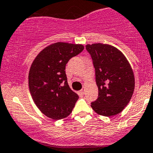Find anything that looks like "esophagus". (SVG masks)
I'll return each mask as SVG.
<instances>
[{
	"label": "esophagus",
	"instance_id": "34e87169",
	"mask_svg": "<svg viewBox=\"0 0 153 153\" xmlns=\"http://www.w3.org/2000/svg\"><path fill=\"white\" fill-rule=\"evenodd\" d=\"M80 94H81L82 95H84L85 94V88L84 89H82V90L80 91Z\"/></svg>",
	"mask_w": 153,
	"mask_h": 153
}]
</instances>
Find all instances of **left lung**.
<instances>
[{
  "mask_svg": "<svg viewBox=\"0 0 153 153\" xmlns=\"http://www.w3.org/2000/svg\"><path fill=\"white\" fill-rule=\"evenodd\" d=\"M95 68L98 98L91 108L102 116L119 114L128 105L134 89V76L131 65L121 51L111 45H87Z\"/></svg>",
  "mask_w": 153,
  "mask_h": 153,
  "instance_id": "1",
  "label": "left lung"
}]
</instances>
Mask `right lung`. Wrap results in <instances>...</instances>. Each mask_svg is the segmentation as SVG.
<instances>
[{
  "mask_svg": "<svg viewBox=\"0 0 153 153\" xmlns=\"http://www.w3.org/2000/svg\"><path fill=\"white\" fill-rule=\"evenodd\" d=\"M84 49L82 45L56 42L37 55L29 72V88L36 106L47 117L60 120L68 117L79 96L68 84L65 66Z\"/></svg>",
  "mask_w": 153,
  "mask_h": 153,
  "instance_id": "1",
  "label": "right lung"
}]
</instances>
